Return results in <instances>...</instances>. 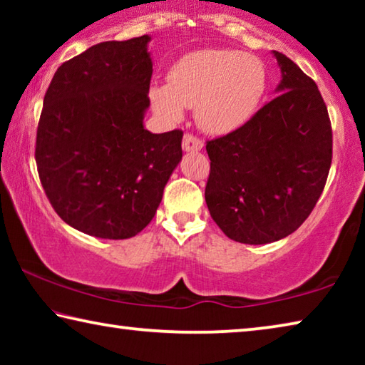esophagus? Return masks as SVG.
Masks as SVG:
<instances>
[{"mask_svg": "<svg viewBox=\"0 0 365 365\" xmlns=\"http://www.w3.org/2000/svg\"><path fill=\"white\" fill-rule=\"evenodd\" d=\"M182 148L185 151H201L202 150V141L195 137L193 133H185Z\"/></svg>", "mask_w": 365, "mask_h": 365, "instance_id": "1", "label": "esophagus"}]
</instances>
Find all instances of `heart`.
Returning <instances> with one entry per match:
<instances>
[{
	"instance_id": "1",
	"label": "heart",
	"mask_w": 365,
	"mask_h": 365,
	"mask_svg": "<svg viewBox=\"0 0 365 365\" xmlns=\"http://www.w3.org/2000/svg\"><path fill=\"white\" fill-rule=\"evenodd\" d=\"M261 61L235 49H201L172 66L168 85L150 91L153 108L178 120L185 108H195L196 120L209 133L237 130L255 114L265 91Z\"/></svg>"
}]
</instances>
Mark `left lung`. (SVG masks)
Wrapping results in <instances>:
<instances>
[{"label":"left lung","mask_w":365,"mask_h":365,"mask_svg":"<svg viewBox=\"0 0 365 365\" xmlns=\"http://www.w3.org/2000/svg\"><path fill=\"white\" fill-rule=\"evenodd\" d=\"M280 95L237 130L206 143V205L228 238L265 245L293 233L316 207L331 164V123L314 80L285 54Z\"/></svg>","instance_id":"1"}]
</instances>
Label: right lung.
<instances>
[{"instance_id":"1","label":"right lung","mask_w":365,"mask_h":365,"mask_svg":"<svg viewBox=\"0 0 365 365\" xmlns=\"http://www.w3.org/2000/svg\"><path fill=\"white\" fill-rule=\"evenodd\" d=\"M150 36L103 41L59 66L36 128L35 160L56 214L78 232L125 240L153 220L182 159V130L151 133Z\"/></svg>"}]
</instances>
